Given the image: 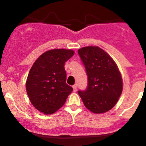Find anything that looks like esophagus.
<instances>
[{"mask_svg": "<svg viewBox=\"0 0 146 146\" xmlns=\"http://www.w3.org/2000/svg\"><path fill=\"white\" fill-rule=\"evenodd\" d=\"M73 92H76L77 91V85L76 84L73 85Z\"/></svg>", "mask_w": 146, "mask_h": 146, "instance_id": "esophagus-1", "label": "esophagus"}]
</instances>
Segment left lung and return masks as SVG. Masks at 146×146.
I'll return each instance as SVG.
<instances>
[{
	"label": "left lung",
	"instance_id": "left-lung-1",
	"mask_svg": "<svg viewBox=\"0 0 146 146\" xmlns=\"http://www.w3.org/2000/svg\"><path fill=\"white\" fill-rule=\"evenodd\" d=\"M88 75L86 90L78 94L87 109L96 114L108 111L116 104L123 90L120 71L113 58L99 46L78 50Z\"/></svg>",
	"mask_w": 146,
	"mask_h": 146
}]
</instances>
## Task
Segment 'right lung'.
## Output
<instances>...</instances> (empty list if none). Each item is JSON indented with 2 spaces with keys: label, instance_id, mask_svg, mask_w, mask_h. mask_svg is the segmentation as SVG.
Returning <instances> with one entry per match:
<instances>
[{
  "label": "right lung",
  "instance_id": "add662e5",
  "mask_svg": "<svg viewBox=\"0 0 146 146\" xmlns=\"http://www.w3.org/2000/svg\"><path fill=\"white\" fill-rule=\"evenodd\" d=\"M74 53L64 48L49 50L42 53L30 69L27 93L33 106L45 115L54 113L61 108L73 91L66 83L64 64Z\"/></svg>",
  "mask_w": 146,
  "mask_h": 146
}]
</instances>
